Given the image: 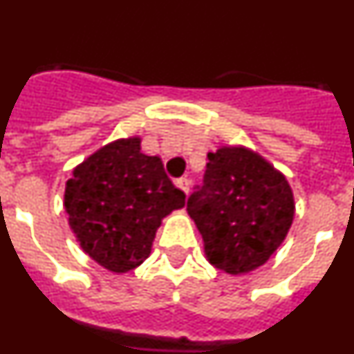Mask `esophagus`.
Wrapping results in <instances>:
<instances>
[{
    "label": "esophagus",
    "instance_id": "obj_1",
    "mask_svg": "<svg viewBox=\"0 0 354 354\" xmlns=\"http://www.w3.org/2000/svg\"><path fill=\"white\" fill-rule=\"evenodd\" d=\"M175 186L187 195V193H189V187H192V183H189V179H186V177H180V179L175 180Z\"/></svg>",
    "mask_w": 354,
    "mask_h": 354
}]
</instances>
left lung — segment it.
Returning a JSON list of instances; mask_svg holds the SVG:
<instances>
[{
  "instance_id": "8db88e82",
  "label": "left lung",
  "mask_w": 354,
  "mask_h": 354,
  "mask_svg": "<svg viewBox=\"0 0 354 354\" xmlns=\"http://www.w3.org/2000/svg\"><path fill=\"white\" fill-rule=\"evenodd\" d=\"M205 184L187 198L209 264L227 274L264 266L292 225L296 204L286 175L245 145L207 154Z\"/></svg>"
}]
</instances>
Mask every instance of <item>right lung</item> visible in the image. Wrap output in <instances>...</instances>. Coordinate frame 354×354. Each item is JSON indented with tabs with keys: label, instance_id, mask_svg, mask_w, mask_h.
Instances as JSON below:
<instances>
[{
	"label": "right lung",
	"instance_id": "obj_1",
	"mask_svg": "<svg viewBox=\"0 0 354 354\" xmlns=\"http://www.w3.org/2000/svg\"><path fill=\"white\" fill-rule=\"evenodd\" d=\"M159 156L142 152V138L106 143L80 162L65 183L64 207L81 250L111 273L147 261L162 218L184 207Z\"/></svg>",
	"mask_w": 354,
	"mask_h": 354
}]
</instances>
